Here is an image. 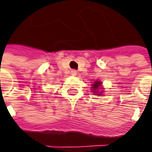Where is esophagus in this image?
<instances>
[{
	"mask_svg": "<svg viewBox=\"0 0 152 152\" xmlns=\"http://www.w3.org/2000/svg\"><path fill=\"white\" fill-rule=\"evenodd\" d=\"M71 74H72L73 76H76V75H77V71H76V70H72V71H71Z\"/></svg>",
	"mask_w": 152,
	"mask_h": 152,
	"instance_id": "esophagus-1",
	"label": "esophagus"
}]
</instances>
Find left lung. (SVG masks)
Returning <instances> with one entry per match:
<instances>
[{
	"instance_id": "left-lung-1",
	"label": "left lung",
	"mask_w": 152,
	"mask_h": 152,
	"mask_svg": "<svg viewBox=\"0 0 152 152\" xmlns=\"http://www.w3.org/2000/svg\"><path fill=\"white\" fill-rule=\"evenodd\" d=\"M91 89L95 96H102L103 95L104 88L102 87V82L99 81V80H96V81H94V83H92Z\"/></svg>"
}]
</instances>
